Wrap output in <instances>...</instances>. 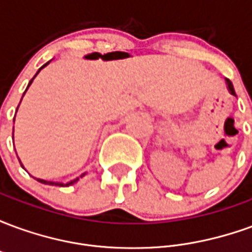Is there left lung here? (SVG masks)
Listing matches in <instances>:
<instances>
[{"instance_id": "left-lung-1", "label": "left lung", "mask_w": 252, "mask_h": 252, "mask_svg": "<svg viewBox=\"0 0 252 252\" xmlns=\"http://www.w3.org/2000/svg\"><path fill=\"white\" fill-rule=\"evenodd\" d=\"M225 81H227V85H228V89H229V92H231L232 94H235V89H233L232 82H231V81H229L228 78H225Z\"/></svg>"}]
</instances>
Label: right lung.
Here are the masks:
<instances>
[{"label":"right lung","mask_w":252,"mask_h":252,"mask_svg":"<svg viewBox=\"0 0 252 252\" xmlns=\"http://www.w3.org/2000/svg\"><path fill=\"white\" fill-rule=\"evenodd\" d=\"M48 63H50V62H47V63H46V64H44V66H41V67H40V68H39V71H40V70H41V68H43V67H46V66H47V64H48ZM39 71L36 72V75H37V74H39ZM36 75H35V77H36ZM35 77H33V78H35ZM33 78H32V79H31V82H30V85H31V83H32V81H33ZM30 85H28V86H30ZM27 89H28V88H27ZM77 181H78V178H77V180H74V181H71V182H70V184H67V185H72V184H75V182H77ZM41 182H43V181H41ZM61 185H62V184H61Z\"/></svg>","instance_id":"add662e5"}]
</instances>
